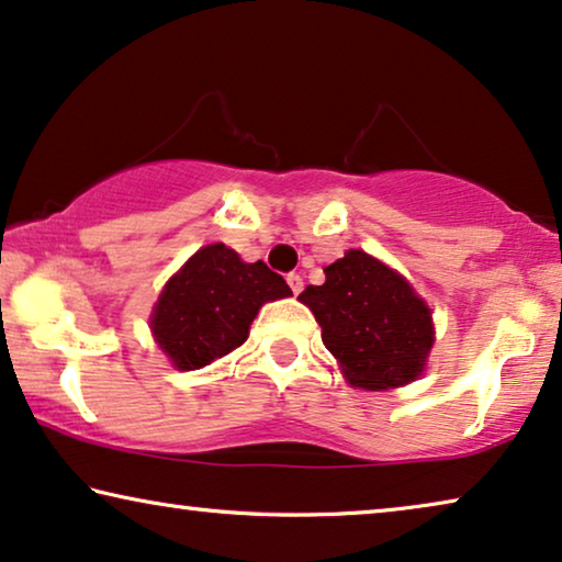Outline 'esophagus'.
Returning <instances> with one entry per match:
<instances>
[{"label":"esophagus","mask_w":562,"mask_h":562,"mask_svg":"<svg viewBox=\"0 0 562 562\" xmlns=\"http://www.w3.org/2000/svg\"><path fill=\"white\" fill-rule=\"evenodd\" d=\"M288 284H290V290L295 292V295H300V290H303V278H300L297 272H290L288 274Z\"/></svg>","instance_id":"1"}]
</instances>
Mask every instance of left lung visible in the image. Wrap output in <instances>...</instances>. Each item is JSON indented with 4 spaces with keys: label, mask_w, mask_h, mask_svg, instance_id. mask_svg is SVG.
<instances>
[{
    "label": "left lung",
    "mask_w": 562,
    "mask_h": 562,
    "mask_svg": "<svg viewBox=\"0 0 562 562\" xmlns=\"http://www.w3.org/2000/svg\"><path fill=\"white\" fill-rule=\"evenodd\" d=\"M323 272L326 282L307 284L297 300L313 311L346 382L367 392L415 382L436 330L413 284L361 249H349Z\"/></svg>",
    "instance_id": "8db88e82"
}]
</instances>
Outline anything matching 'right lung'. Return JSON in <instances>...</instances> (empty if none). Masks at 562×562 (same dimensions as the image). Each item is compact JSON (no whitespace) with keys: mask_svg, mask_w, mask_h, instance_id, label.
Returning a JSON list of instances; mask_svg holds the SVG:
<instances>
[{"mask_svg":"<svg viewBox=\"0 0 562 562\" xmlns=\"http://www.w3.org/2000/svg\"><path fill=\"white\" fill-rule=\"evenodd\" d=\"M288 295V282L265 262H241L226 244H209L165 284L149 328L172 367L203 369L247 341L259 307Z\"/></svg>","mask_w":562,"mask_h":562,"instance_id":"add662e5","label":"right lung"}]
</instances>
